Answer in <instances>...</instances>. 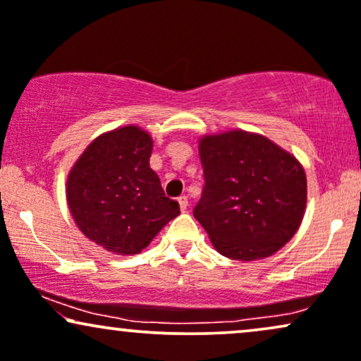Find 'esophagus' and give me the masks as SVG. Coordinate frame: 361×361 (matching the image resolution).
Returning <instances> with one entry per match:
<instances>
[{
	"mask_svg": "<svg viewBox=\"0 0 361 361\" xmlns=\"http://www.w3.org/2000/svg\"><path fill=\"white\" fill-rule=\"evenodd\" d=\"M177 202H179L180 211H185V209L189 207V199H188V195H180V197L177 199Z\"/></svg>",
	"mask_w": 361,
	"mask_h": 361,
	"instance_id": "esophagus-1",
	"label": "esophagus"
}]
</instances>
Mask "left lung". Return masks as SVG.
Instances as JSON below:
<instances>
[{"label":"left lung","mask_w":361,"mask_h":361,"mask_svg":"<svg viewBox=\"0 0 361 361\" xmlns=\"http://www.w3.org/2000/svg\"><path fill=\"white\" fill-rule=\"evenodd\" d=\"M199 155L206 184L194 217L217 252L264 259L296 234L306 209V173L296 157L244 130L204 135Z\"/></svg>","instance_id":"1"}]
</instances>
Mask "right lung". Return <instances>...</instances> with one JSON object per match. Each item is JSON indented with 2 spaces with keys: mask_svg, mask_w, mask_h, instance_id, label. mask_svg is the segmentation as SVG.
Listing matches in <instances>:
<instances>
[{
  "mask_svg": "<svg viewBox=\"0 0 361 361\" xmlns=\"http://www.w3.org/2000/svg\"><path fill=\"white\" fill-rule=\"evenodd\" d=\"M152 137L126 126L97 137L66 179L75 224L90 241L120 256L140 252L180 214L149 166Z\"/></svg>",
  "mask_w": 361,
  "mask_h": 361,
  "instance_id": "add662e5",
  "label": "right lung"
}]
</instances>
